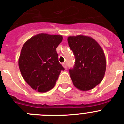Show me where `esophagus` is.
<instances>
[{
	"mask_svg": "<svg viewBox=\"0 0 124 124\" xmlns=\"http://www.w3.org/2000/svg\"><path fill=\"white\" fill-rule=\"evenodd\" d=\"M62 66H63V67H64L65 69L67 68V64H66V63H63V64H62Z\"/></svg>",
	"mask_w": 124,
	"mask_h": 124,
	"instance_id": "obj_1",
	"label": "esophagus"
}]
</instances>
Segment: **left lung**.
<instances>
[{
	"mask_svg": "<svg viewBox=\"0 0 124 124\" xmlns=\"http://www.w3.org/2000/svg\"><path fill=\"white\" fill-rule=\"evenodd\" d=\"M68 42L75 57L70 77L73 85L81 91L92 89L105 75L106 60L104 51L93 38L84 35L68 37Z\"/></svg>",
	"mask_w": 124,
	"mask_h": 124,
	"instance_id": "8db88e82",
	"label": "left lung"
}]
</instances>
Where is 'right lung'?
<instances>
[{"mask_svg": "<svg viewBox=\"0 0 124 124\" xmlns=\"http://www.w3.org/2000/svg\"><path fill=\"white\" fill-rule=\"evenodd\" d=\"M62 39V35L40 33L23 45L19 69L25 81L36 91L44 93L53 88L60 72L64 70L56 53Z\"/></svg>", "mask_w": 124, "mask_h": 124, "instance_id": "right-lung-1", "label": "right lung"}]
</instances>
